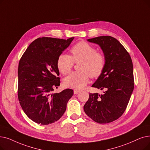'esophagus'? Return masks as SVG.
<instances>
[{"instance_id": "esophagus-1", "label": "esophagus", "mask_w": 150, "mask_h": 150, "mask_svg": "<svg viewBox=\"0 0 150 150\" xmlns=\"http://www.w3.org/2000/svg\"><path fill=\"white\" fill-rule=\"evenodd\" d=\"M80 93V91L79 90H77V89H75L74 90V94H77Z\"/></svg>"}]
</instances>
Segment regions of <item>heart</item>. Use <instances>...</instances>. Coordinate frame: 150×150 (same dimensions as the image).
<instances>
[{
    "label": "heart",
    "instance_id": "1",
    "mask_svg": "<svg viewBox=\"0 0 150 150\" xmlns=\"http://www.w3.org/2000/svg\"><path fill=\"white\" fill-rule=\"evenodd\" d=\"M71 56L61 54L57 60V67L63 75L70 72L74 62H79V71H74L64 79L65 85L69 88L80 89L85 87L89 76L99 77L105 68L106 59L103 53L97 51L96 48L86 42L76 43L70 49Z\"/></svg>",
    "mask_w": 150,
    "mask_h": 150
}]
</instances>
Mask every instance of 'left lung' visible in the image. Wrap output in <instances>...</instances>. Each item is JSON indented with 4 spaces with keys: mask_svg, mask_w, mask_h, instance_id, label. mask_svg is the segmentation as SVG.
Masks as SVG:
<instances>
[{
    "mask_svg": "<svg viewBox=\"0 0 150 150\" xmlns=\"http://www.w3.org/2000/svg\"><path fill=\"white\" fill-rule=\"evenodd\" d=\"M88 41L99 45L105 56V68L92 85L105 91L101 95L89 93L84 111L96 122H111L125 112L133 92L132 61L125 47L114 37L100 36Z\"/></svg>",
    "mask_w": 150,
    "mask_h": 150,
    "instance_id": "obj_1",
    "label": "left lung"
}]
</instances>
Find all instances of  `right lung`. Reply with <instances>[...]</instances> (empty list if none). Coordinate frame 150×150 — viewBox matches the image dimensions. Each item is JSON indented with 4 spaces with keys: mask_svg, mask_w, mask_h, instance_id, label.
I'll list each match as a JSON object with an SVG mask.
<instances>
[{
    "mask_svg": "<svg viewBox=\"0 0 150 150\" xmlns=\"http://www.w3.org/2000/svg\"><path fill=\"white\" fill-rule=\"evenodd\" d=\"M74 38H38L29 45L19 61L18 100L25 115L37 124L48 125L59 120L74 94L71 89L54 93L61 83L57 77V58Z\"/></svg>",
    "mask_w": 150,
    "mask_h": 150,
    "instance_id": "1",
    "label": "right lung"
}]
</instances>
